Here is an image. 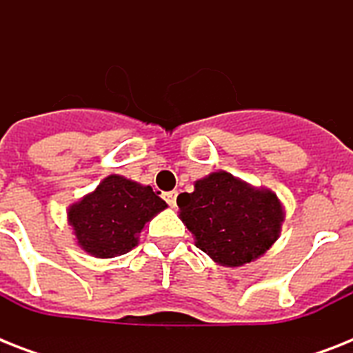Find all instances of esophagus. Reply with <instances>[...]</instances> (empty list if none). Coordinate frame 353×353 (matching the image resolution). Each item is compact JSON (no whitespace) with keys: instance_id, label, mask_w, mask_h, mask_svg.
<instances>
[{"instance_id":"34e87169","label":"esophagus","mask_w":353,"mask_h":353,"mask_svg":"<svg viewBox=\"0 0 353 353\" xmlns=\"http://www.w3.org/2000/svg\"><path fill=\"white\" fill-rule=\"evenodd\" d=\"M176 198H177L176 190H172V192H165L166 203L170 205V207H176Z\"/></svg>"}]
</instances>
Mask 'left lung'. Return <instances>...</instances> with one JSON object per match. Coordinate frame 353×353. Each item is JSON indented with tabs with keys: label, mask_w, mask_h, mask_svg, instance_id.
Segmentation results:
<instances>
[{
	"label": "left lung",
	"mask_w": 353,
	"mask_h": 353,
	"mask_svg": "<svg viewBox=\"0 0 353 353\" xmlns=\"http://www.w3.org/2000/svg\"><path fill=\"white\" fill-rule=\"evenodd\" d=\"M177 207L196 247L225 268L263 256L279 240L285 218L273 190L252 187L225 170L194 181L192 192L177 196Z\"/></svg>",
	"instance_id": "obj_1"
}]
</instances>
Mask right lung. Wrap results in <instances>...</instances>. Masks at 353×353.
<instances>
[{
  "instance_id": "1",
  "label": "right lung",
  "mask_w": 353,
  "mask_h": 353,
  "mask_svg": "<svg viewBox=\"0 0 353 353\" xmlns=\"http://www.w3.org/2000/svg\"><path fill=\"white\" fill-rule=\"evenodd\" d=\"M157 194L119 174L104 177L93 192L69 205L68 223L80 249L95 258L132 251L144 225L168 207Z\"/></svg>"
}]
</instances>
